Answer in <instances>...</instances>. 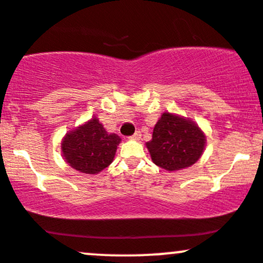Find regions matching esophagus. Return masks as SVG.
<instances>
[{
  "label": "esophagus",
  "instance_id": "34e87169",
  "mask_svg": "<svg viewBox=\"0 0 263 263\" xmlns=\"http://www.w3.org/2000/svg\"><path fill=\"white\" fill-rule=\"evenodd\" d=\"M140 138H142V133H140V132H135L134 134L132 135V137H129V139H132V140H139Z\"/></svg>",
  "mask_w": 263,
  "mask_h": 263
}]
</instances>
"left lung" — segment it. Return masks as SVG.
<instances>
[{
	"label": "left lung",
	"instance_id": "1",
	"mask_svg": "<svg viewBox=\"0 0 263 263\" xmlns=\"http://www.w3.org/2000/svg\"><path fill=\"white\" fill-rule=\"evenodd\" d=\"M154 164L169 172L193 165L203 154L205 135L193 120L163 112L145 144Z\"/></svg>",
	"mask_w": 263,
	"mask_h": 263
}]
</instances>
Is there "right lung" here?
I'll return each mask as SVG.
<instances>
[{"instance_id":"add662e5","label":"right lung","mask_w":263,"mask_h":263,"mask_svg":"<svg viewBox=\"0 0 263 263\" xmlns=\"http://www.w3.org/2000/svg\"><path fill=\"white\" fill-rule=\"evenodd\" d=\"M120 142L119 135L106 132L94 117L65 135L61 152L71 168L85 174H98L111 164Z\"/></svg>"}]
</instances>
